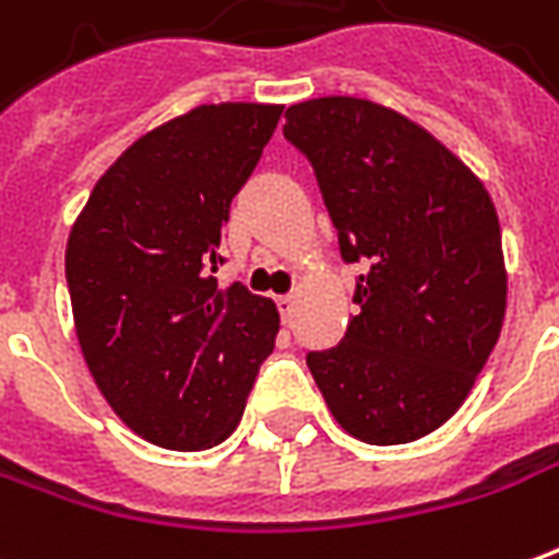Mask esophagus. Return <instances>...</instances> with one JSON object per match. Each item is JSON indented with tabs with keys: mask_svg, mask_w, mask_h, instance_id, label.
I'll return each instance as SVG.
<instances>
[{
	"mask_svg": "<svg viewBox=\"0 0 559 559\" xmlns=\"http://www.w3.org/2000/svg\"><path fill=\"white\" fill-rule=\"evenodd\" d=\"M275 306H278L284 323H290L293 308H296V299H293V296H278V299H275Z\"/></svg>",
	"mask_w": 559,
	"mask_h": 559,
	"instance_id": "34e87169",
	"label": "esophagus"
}]
</instances>
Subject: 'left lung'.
<instances>
[{
    "label": "left lung",
    "mask_w": 559,
    "mask_h": 559,
    "mask_svg": "<svg viewBox=\"0 0 559 559\" xmlns=\"http://www.w3.org/2000/svg\"><path fill=\"white\" fill-rule=\"evenodd\" d=\"M284 117L342 260L362 263L345 338L308 350V369L354 439L415 442L463 405L502 330L497 209L442 142L384 105L323 96Z\"/></svg>",
    "instance_id": "1"
}]
</instances>
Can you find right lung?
Listing matches in <instances>:
<instances>
[{
    "label": "right lung",
    "instance_id": "obj_1",
    "mask_svg": "<svg viewBox=\"0 0 559 559\" xmlns=\"http://www.w3.org/2000/svg\"><path fill=\"white\" fill-rule=\"evenodd\" d=\"M284 105H199L127 147L90 193L66 245L87 369L115 415L169 451L239 427L275 347L278 308L245 284L221 290L229 205Z\"/></svg>",
    "mask_w": 559,
    "mask_h": 559
}]
</instances>
